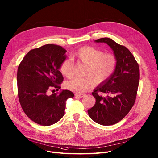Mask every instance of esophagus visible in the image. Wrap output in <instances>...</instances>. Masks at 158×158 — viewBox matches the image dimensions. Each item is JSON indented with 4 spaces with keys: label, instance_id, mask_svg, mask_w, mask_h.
<instances>
[{
    "label": "esophagus",
    "instance_id": "obj_1",
    "mask_svg": "<svg viewBox=\"0 0 158 158\" xmlns=\"http://www.w3.org/2000/svg\"><path fill=\"white\" fill-rule=\"evenodd\" d=\"M86 95L85 94H76L75 95V97H78V98H83Z\"/></svg>",
    "mask_w": 158,
    "mask_h": 158
}]
</instances>
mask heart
Returning a JSON list of instances; mask_svg holds the SVG:
<instances>
[{
  "label": "heart",
  "mask_w": 158,
  "mask_h": 158,
  "mask_svg": "<svg viewBox=\"0 0 158 158\" xmlns=\"http://www.w3.org/2000/svg\"><path fill=\"white\" fill-rule=\"evenodd\" d=\"M78 62L86 65L85 77H77L66 83V87L76 93L81 94L91 88L94 83H102L114 73L117 60L112 54L106 53L92 46H84L73 54ZM61 73L67 78L74 75V65L71 59H65L60 65Z\"/></svg>",
  "instance_id": "b5f03b06"
}]
</instances>
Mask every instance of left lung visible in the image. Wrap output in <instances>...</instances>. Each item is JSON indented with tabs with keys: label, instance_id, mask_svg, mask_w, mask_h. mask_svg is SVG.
Here are the masks:
<instances>
[{
	"label": "left lung",
	"instance_id": "obj_1",
	"mask_svg": "<svg viewBox=\"0 0 158 158\" xmlns=\"http://www.w3.org/2000/svg\"><path fill=\"white\" fill-rule=\"evenodd\" d=\"M95 43H104L113 50L117 60L114 73L96 87L92 95L95 103L88 110L90 118L101 125H114L124 118L133 106L139 81L138 63L125 46L110 38H101ZM106 93L105 97L99 95Z\"/></svg>",
	"mask_w": 158,
	"mask_h": 158
}]
</instances>
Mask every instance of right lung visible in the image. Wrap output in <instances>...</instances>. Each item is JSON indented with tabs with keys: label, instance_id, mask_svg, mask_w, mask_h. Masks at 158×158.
Instances as JSON below:
<instances>
[{
	"label": "right lung",
	"instance_id": "right-lung-1",
	"mask_svg": "<svg viewBox=\"0 0 158 158\" xmlns=\"http://www.w3.org/2000/svg\"><path fill=\"white\" fill-rule=\"evenodd\" d=\"M66 50L55 44H46L30 50L17 70L18 95L24 113L33 121L43 126L58 122L64 115L66 101L73 94L64 90L48 95L52 88H60L63 81L59 71L66 59Z\"/></svg>",
	"mask_w": 158,
	"mask_h": 158
}]
</instances>
